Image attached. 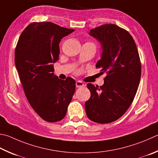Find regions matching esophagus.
<instances>
[{
	"instance_id": "obj_1",
	"label": "esophagus",
	"mask_w": 158,
	"mask_h": 158,
	"mask_svg": "<svg viewBox=\"0 0 158 158\" xmlns=\"http://www.w3.org/2000/svg\"><path fill=\"white\" fill-rule=\"evenodd\" d=\"M84 84H83L81 81H77L76 82V87L77 88H80V87H84Z\"/></svg>"
}]
</instances>
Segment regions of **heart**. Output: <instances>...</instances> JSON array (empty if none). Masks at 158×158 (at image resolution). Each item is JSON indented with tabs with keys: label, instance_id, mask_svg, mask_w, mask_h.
Listing matches in <instances>:
<instances>
[{
	"label": "heart",
	"instance_id": "heart-1",
	"mask_svg": "<svg viewBox=\"0 0 158 158\" xmlns=\"http://www.w3.org/2000/svg\"><path fill=\"white\" fill-rule=\"evenodd\" d=\"M88 43H90V42H88ZM90 44H93V43H90Z\"/></svg>",
	"mask_w": 158,
	"mask_h": 158
}]
</instances>
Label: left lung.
Masks as SVG:
<instances>
[{"label":"left lung","instance_id":"8db88e82","mask_svg":"<svg viewBox=\"0 0 158 158\" xmlns=\"http://www.w3.org/2000/svg\"><path fill=\"white\" fill-rule=\"evenodd\" d=\"M89 34L102 45L96 68L106 76L102 86L87 84L90 97L85 103V113L91 121L108 124L120 118L133 103L141 78V61L133 38L123 28L104 24Z\"/></svg>","mask_w":158,"mask_h":158}]
</instances>
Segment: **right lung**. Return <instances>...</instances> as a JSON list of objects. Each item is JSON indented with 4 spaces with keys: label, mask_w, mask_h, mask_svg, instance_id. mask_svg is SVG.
Segmentation results:
<instances>
[{
    "label": "right lung",
    "mask_w": 158,
    "mask_h": 158,
    "mask_svg": "<svg viewBox=\"0 0 158 158\" xmlns=\"http://www.w3.org/2000/svg\"><path fill=\"white\" fill-rule=\"evenodd\" d=\"M73 31L51 22L33 23L23 31L16 46L14 61L25 96L48 122L64 118L75 92V81L59 79L52 65L59 60L61 39Z\"/></svg>",
    "instance_id": "add662e5"
}]
</instances>
